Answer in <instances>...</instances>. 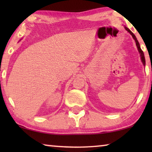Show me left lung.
I'll list each match as a JSON object with an SVG mask.
<instances>
[{
  "label": "left lung",
  "instance_id": "8db88e82",
  "mask_svg": "<svg viewBox=\"0 0 152 152\" xmlns=\"http://www.w3.org/2000/svg\"><path fill=\"white\" fill-rule=\"evenodd\" d=\"M125 29L127 31L130 33L131 35H132V36L133 37V39H134L135 42L136 43V45H137V50L139 51V52H140V56H141V61H142V63L143 64V66H145V57H144V53L143 52V51L141 50V49L140 48V43H139L137 39V38H136L135 35L133 34V33L132 32V31H131L129 28L125 27Z\"/></svg>",
  "mask_w": 152,
  "mask_h": 152
}]
</instances>
